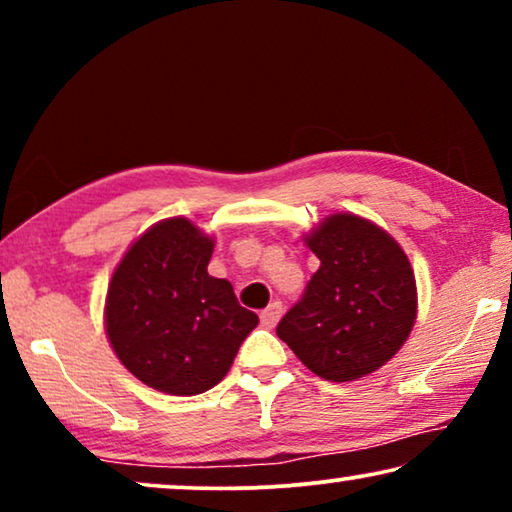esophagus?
Wrapping results in <instances>:
<instances>
[{
    "mask_svg": "<svg viewBox=\"0 0 512 512\" xmlns=\"http://www.w3.org/2000/svg\"><path fill=\"white\" fill-rule=\"evenodd\" d=\"M282 312H284V307H282V303H270L268 307H265V310L261 312V326L263 328H275V324L279 321V317H282Z\"/></svg>",
    "mask_w": 512,
    "mask_h": 512,
    "instance_id": "esophagus-1",
    "label": "esophagus"
}]
</instances>
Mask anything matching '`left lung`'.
Returning a JSON list of instances; mask_svg holds the SVG:
<instances>
[{
	"label": "left lung",
	"mask_w": 512,
	"mask_h": 512,
	"mask_svg": "<svg viewBox=\"0 0 512 512\" xmlns=\"http://www.w3.org/2000/svg\"><path fill=\"white\" fill-rule=\"evenodd\" d=\"M319 270L277 335L314 375L352 382L382 368L417 319V282L394 237L352 212L326 216L305 235Z\"/></svg>",
	"instance_id": "obj_1"
}]
</instances>
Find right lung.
Instances as JSON below:
<instances>
[{"instance_id":"add662e5","label":"right lung","mask_w":512,"mask_h":512,"mask_svg":"<svg viewBox=\"0 0 512 512\" xmlns=\"http://www.w3.org/2000/svg\"><path fill=\"white\" fill-rule=\"evenodd\" d=\"M212 251V235L172 216L139 235L111 275L104 331L146 387L172 396L212 389L258 324L228 279L207 272Z\"/></svg>"}]
</instances>
